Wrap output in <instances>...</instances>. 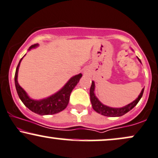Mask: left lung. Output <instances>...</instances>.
Returning <instances> with one entry per match:
<instances>
[{
  "label": "left lung",
  "instance_id": "obj_1",
  "mask_svg": "<svg viewBox=\"0 0 158 158\" xmlns=\"http://www.w3.org/2000/svg\"><path fill=\"white\" fill-rule=\"evenodd\" d=\"M138 60L140 61V59L138 57ZM141 63V62H140ZM95 90V83L94 81H92V85L90 86V101L91 104H92V107L94 108V110L96 112H97L98 113L101 114L102 115H105V116L108 117H119L121 115H123L124 114L128 113L129 111H130L134 107H135L137 104L138 103L140 98H141L142 96H143L144 88L142 89L141 92L138 97L136 98L134 102H132V103L127 104V105L124 106V107H121V108H113V107H110L108 106L104 105L98 99L97 97L95 96L94 94Z\"/></svg>",
  "mask_w": 158,
  "mask_h": 158
}]
</instances>
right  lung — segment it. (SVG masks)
Segmentation results:
<instances>
[{
  "label": "right lung",
  "instance_id": "1",
  "mask_svg": "<svg viewBox=\"0 0 158 158\" xmlns=\"http://www.w3.org/2000/svg\"><path fill=\"white\" fill-rule=\"evenodd\" d=\"M37 45L38 44L32 45L31 46H30L28 50L35 48ZM23 58V57H22L21 60H20L18 67L16 68L15 75V83L19 98L22 101L24 105L27 107L30 110H31L32 112L39 114L40 115H53V114L60 113V112L65 109L68 106V102H69L70 96H71L72 90H73L74 87L79 81V79L82 77L81 73H79L71 78L70 80L66 83L65 85L60 91H58L57 93L52 95V96L42 100H34L28 97L26 91L18 84V69Z\"/></svg>",
  "mask_w": 158,
  "mask_h": 158
}]
</instances>
